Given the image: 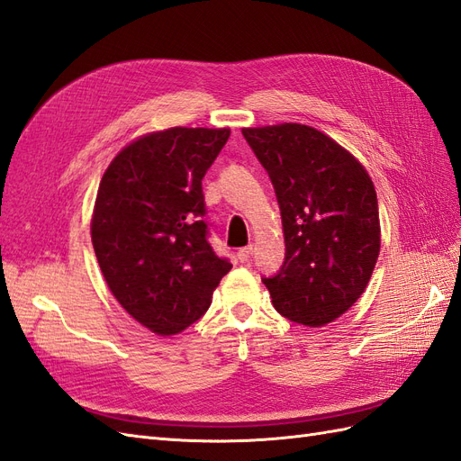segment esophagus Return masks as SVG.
Listing matches in <instances>:
<instances>
[{
    "instance_id": "1",
    "label": "esophagus",
    "mask_w": 461,
    "mask_h": 461,
    "mask_svg": "<svg viewBox=\"0 0 461 461\" xmlns=\"http://www.w3.org/2000/svg\"><path fill=\"white\" fill-rule=\"evenodd\" d=\"M252 246H246V248H240L239 252H236V258L240 259V263H246V261H249V258H252Z\"/></svg>"
}]
</instances>
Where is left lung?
<instances>
[{
	"instance_id": "obj_1",
	"label": "left lung",
	"mask_w": 461,
	"mask_h": 461,
	"mask_svg": "<svg viewBox=\"0 0 461 461\" xmlns=\"http://www.w3.org/2000/svg\"><path fill=\"white\" fill-rule=\"evenodd\" d=\"M276 192L285 263L263 278L275 310L325 327L364 294L381 252L375 185L350 151L308 124L242 129Z\"/></svg>"
}]
</instances>
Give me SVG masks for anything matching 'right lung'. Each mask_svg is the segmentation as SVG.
Wrapping results in <instances>:
<instances>
[{
  "label": "right lung",
  "mask_w": 461,
  "mask_h": 461,
  "mask_svg": "<svg viewBox=\"0 0 461 461\" xmlns=\"http://www.w3.org/2000/svg\"><path fill=\"white\" fill-rule=\"evenodd\" d=\"M230 129L173 127L138 136L105 169L90 221L111 294L159 337L207 312L232 265L207 242L202 178Z\"/></svg>",
  "instance_id": "obj_1"
}]
</instances>
